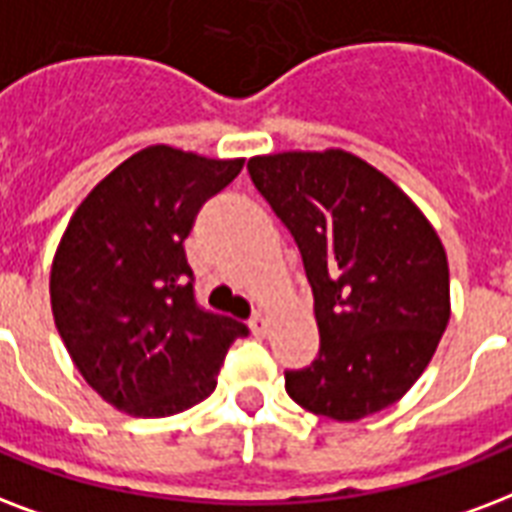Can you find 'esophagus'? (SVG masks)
I'll use <instances>...</instances> for the list:
<instances>
[{
  "label": "esophagus",
  "instance_id": "34e87169",
  "mask_svg": "<svg viewBox=\"0 0 512 512\" xmlns=\"http://www.w3.org/2000/svg\"><path fill=\"white\" fill-rule=\"evenodd\" d=\"M249 330H252V335L260 338V335L268 333V319H265L263 314H255V317L249 319Z\"/></svg>",
  "mask_w": 512,
  "mask_h": 512
}]
</instances>
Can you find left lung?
<instances>
[{
    "label": "left lung",
    "instance_id": "1",
    "mask_svg": "<svg viewBox=\"0 0 512 512\" xmlns=\"http://www.w3.org/2000/svg\"><path fill=\"white\" fill-rule=\"evenodd\" d=\"M290 230L314 292L319 354L287 370L306 411L357 421L397 403L448 325V260L400 187L343 150L282 152L247 163Z\"/></svg>",
    "mask_w": 512,
    "mask_h": 512
}]
</instances>
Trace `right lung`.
<instances>
[{
    "label": "right lung",
    "mask_w": 512,
    "mask_h": 512,
    "mask_svg": "<svg viewBox=\"0 0 512 512\" xmlns=\"http://www.w3.org/2000/svg\"><path fill=\"white\" fill-rule=\"evenodd\" d=\"M244 161L155 144L93 187L50 271L53 319L74 365L107 403L142 419L212 395L230 343L249 327L195 300L185 239L198 209Z\"/></svg>",
    "instance_id": "1"
}]
</instances>
